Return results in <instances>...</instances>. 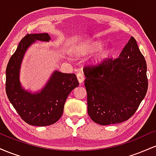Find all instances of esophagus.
Wrapping results in <instances>:
<instances>
[{
	"label": "esophagus",
	"mask_w": 156,
	"mask_h": 156,
	"mask_svg": "<svg viewBox=\"0 0 156 156\" xmlns=\"http://www.w3.org/2000/svg\"><path fill=\"white\" fill-rule=\"evenodd\" d=\"M77 78H78L79 83H82V82H83V80H84L83 75L81 73H78V74H77Z\"/></svg>",
	"instance_id": "1"
}]
</instances>
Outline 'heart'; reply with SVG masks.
Segmentation results:
<instances>
[{"label":"heart","mask_w":156,"mask_h":156,"mask_svg":"<svg viewBox=\"0 0 156 156\" xmlns=\"http://www.w3.org/2000/svg\"><path fill=\"white\" fill-rule=\"evenodd\" d=\"M103 46V44L102 42H94L89 46V49L90 51H97V50L101 49Z\"/></svg>","instance_id":"1"}]
</instances>
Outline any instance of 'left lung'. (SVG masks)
<instances>
[{
  "mask_svg": "<svg viewBox=\"0 0 156 156\" xmlns=\"http://www.w3.org/2000/svg\"><path fill=\"white\" fill-rule=\"evenodd\" d=\"M88 114L102 125L117 124L136 112L148 88L147 64L130 37L117 58H107L83 67Z\"/></svg>",
  "mask_w": 156,
  "mask_h": 156,
  "instance_id": "left-lung-1",
  "label": "left lung"
}]
</instances>
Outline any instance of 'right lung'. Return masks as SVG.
<instances>
[{
  "instance_id": "add662e5",
  "label": "right lung",
  "mask_w": 156,
  "mask_h": 156,
  "mask_svg": "<svg viewBox=\"0 0 156 156\" xmlns=\"http://www.w3.org/2000/svg\"><path fill=\"white\" fill-rule=\"evenodd\" d=\"M48 34H28L21 39L11 56L6 69V92L20 117L34 126L54 124L62 117L64 103L71 91L79 82L74 73L55 71L46 87L37 94L23 90L19 81V72L23 55L35 40L48 42Z\"/></svg>"
}]
</instances>
